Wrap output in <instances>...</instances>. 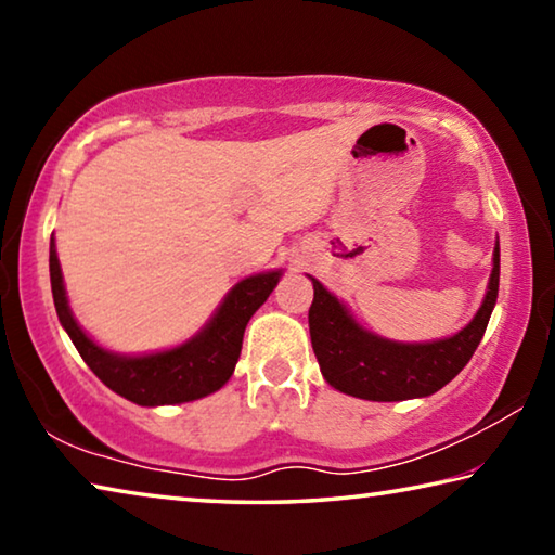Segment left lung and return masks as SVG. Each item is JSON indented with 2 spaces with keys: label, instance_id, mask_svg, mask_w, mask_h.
Listing matches in <instances>:
<instances>
[{
  "label": "left lung",
  "instance_id": "obj_1",
  "mask_svg": "<svg viewBox=\"0 0 555 555\" xmlns=\"http://www.w3.org/2000/svg\"><path fill=\"white\" fill-rule=\"evenodd\" d=\"M308 311L313 352L325 382L337 391L367 401H403L428 397L455 377L475 354L490 323L500 291V244L494 249L490 291L477 315L448 340L403 345L362 331L321 281L313 279Z\"/></svg>",
  "mask_w": 555,
  "mask_h": 555
}]
</instances>
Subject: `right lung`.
<instances>
[{"label": "right lung", "mask_w": 555, "mask_h": 555, "mask_svg": "<svg viewBox=\"0 0 555 555\" xmlns=\"http://www.w3.org/2000/svg\"><path fill=\"white\" fill-rule=\"evenodd\" d=\"M51 291L59 321L70 335L75 350L80 352L88 367L98 374L119 397L139 403V406H164V403H183L218 391L232 377L234 364L242 352V337L249 318L264 304L279 284L281 271H267L240 281L220 311L201 335L173 350L146 357H119L102 350L80 331L65 300L61 264L51 240Z\"/></svg>", "instance_id": "1"}]
</instances>
